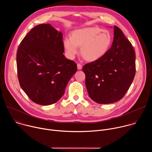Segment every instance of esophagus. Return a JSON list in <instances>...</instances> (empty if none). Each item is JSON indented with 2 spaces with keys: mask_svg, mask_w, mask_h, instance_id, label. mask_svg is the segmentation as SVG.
<instances>
[{
  "mask_svg": "<svg viewBox=\"0 0 152 152\" xmlns=\"http://www.w3.org/2000/svg\"><path fill=\"white\" fill-rule=\"evenodd\" d=\"M77 69H78V70H81V69H82V65H81L80 64H79V63H78V64H77Z\"/></svg>",
  "mask_w": 152,
  "mask_h": 152,
  "instance_id": "34e87169",
  "label": "esophagus"
}]
</instances>
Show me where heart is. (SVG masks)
<instances>
[{
  "label": "heart",
  "instance_id": "obj_1",
  "mask_svg": "<svg viewBox=\"0 0 152 152\" xmlns=\"http://www.w3.org/2000/svg\"><path fill=\"white\" fill-rule=\"evenodd\" d=\"M113 41L111 34L97 27H90L75 30L72 37L64 40V46L67 56L74 58L81 46L82 55L89 61H95L102 58L110 49Z\"/></svg>",
  "mask_w": 152,
  "mask_h": 152
}]
</instances>
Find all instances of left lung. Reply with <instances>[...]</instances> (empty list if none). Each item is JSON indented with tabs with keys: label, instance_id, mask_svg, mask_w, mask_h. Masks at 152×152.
Here are the masks:
<instances>
[{
	"label": "left lung",
	"instance_id": "8db88e82",
	"mask_svg": "<svg viewBox=\"0 0 152 152\" xmlns=\"http://www.w3.org/2000/svg\"><path fill=\"white\" fill-rule=\"evenodd\" d=\"M114 27L111 48L102 58L82 68L90 97L100 104L121 99L135 75V53L131 42L118 27Z\"/></svg>",
	"mask_w": 152,
	"mask_h": 152
}]
</instances>
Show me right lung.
<instances>
[{"instance_id": "obj_1", "label": "right lung", "mask_w": 152, "mask_h": 152, "mask_svg": "<svg viewBox=\"0 0 152 152\" xmlns=\"http://www.w3.org/2000/svg\"><path fill=\"white\" fill-rule=\"evenodd\" d=\"M62 34L50 24L33 28L21 41L17 53L21 88L34 103L50 105L64 95L77 65L64 55Z\"/></svg>"}]
</instances>
